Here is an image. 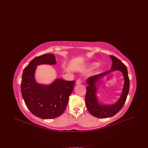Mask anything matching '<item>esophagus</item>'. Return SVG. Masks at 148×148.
Segmentation results:
<instances>
[{
    "label": "esophagus",
    "mask_w": 148,
    "mask_h": 148,
    "mask_svg": "<svg viewBox=\"0 0 148 148\" xmlns=\"http://www.w3.org/2000/svg\"><path fill=\"white\" fill-rule=\"evenodd\" d=\"M81 83H82V80H81L80 79H77V81H76V82H75V83H76L77 84H80Z\"/></svg>",
    "instance_id": "obj_1"
}]
</instances>
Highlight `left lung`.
<instances>
[{"label": "left lung", "mask_w": 148, "mask_h": 148, "mask_svg": "<svg viewBox=\"0 0 148 148\" xmlns=\"http://www.w3.org/2000/svg\"><path fill=\"white\" fill-rule=\"evenodd\" d=\"M112 59V66L110 70L101 74L91 76L87 79L88 86L86 87V93L85 97V103L87 109L89 113L96 118H107L112 117L116 113H118L125 104L127 95L128 94L130 89V79L128 75V71L127 66L119 59L114 56L110 55ZM119 70L123 73L125 79V83L123 91L121 97L119 101L114 105L110 106L100 105L98 104L96 97V88L95 83L101 76H103L108 72Z\"/></svg>", "instance_id": "obj_1"}]
</instances>
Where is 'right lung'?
<instances>
[{"label":"right lung","instance_id":"right-lung-1","mask_svg":"<svg viewBox=\"0 0 148 148\" xmlns=\"http://www.w3.org/2000/svg\"><path fill=\"white\" fill-rule=\"evenodd\" d=\"M56 64L55 56L44 54L34 58L24 69L21 92L26 106L38 118L50 119L59 117L65 110L75 81L57 79L49 86L38 84L34 79L37 65Z\"/></svg>","mask_w":148,"mask_h":148}]
</instances>
